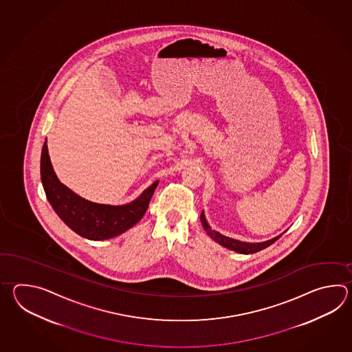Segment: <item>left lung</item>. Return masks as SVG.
I'll return each instance as SVG.
<instances>
[{
    "label": "left lung",
    "instance_id": "8db88e82",
    "mask_svg": "<svg viewBox=\"0 0 352 352\" xmlns=\"http://www.w3.org/2000/svg\"><path fill=\"white\" fill-rule=\"evenodd\" d=\"M200 220H201V224L202 226H204V229H205V232H208V235H209L211 239L215 240L220 245L228 248V249H230V250H234V252L241 253V254H253V253H256V252H259V250H262V249L270 247L274 241H277V240L280 238V235H279V236H276V238H273V239L267 240V241H263V243H244V241H239V240L228 238V236L221 235L220 232L212 230V229L210 228L209 224H208L206 219H205L204 211H202L201 215H200Z\"/></svg>",
    "mask_w": 352,
    "mask_h": 352
}]
</instances>
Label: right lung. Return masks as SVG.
<instances>
[{
  "label": "right lung",
  "instance_id": "add662e5",
  "mask_svg": "<svg viewBox=\"0 0 352 352\" xmlns=\"http://www.w3.org/2000/svg\"><path fill=\"white\" fill-rule=\"evenodd\" d=\"M40 173L46 197L55 212L73 232L89 240L111 239L137 224L148 209L151 197L158 185L156 181L135 201L128 205L111 206L88 201L58 179L46 142L41 151Z\"/></svg>",
  "mask_w": 352,
  "mask_h": 352
}]
</instances>
